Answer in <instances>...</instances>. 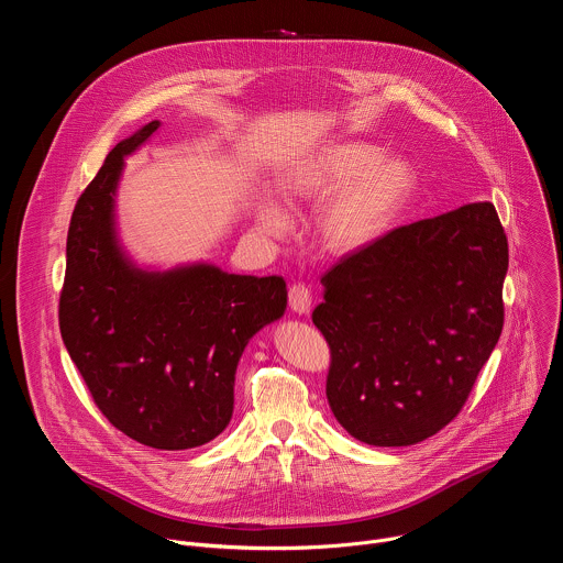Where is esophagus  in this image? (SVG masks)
<instances>
[{"label": "esophagus", "instance_id": "obj_1", "mask_svg": "<svg viewBox=\"0 0 563 563\" xmlns=\"http://www.w3.org/2000/svg\"><path fill=\"white\" fill-rule=\"evenodd\" d=\"M289 307L298 316L309 313V309H311V291L305 285H300V283L291 285L289 287Z\"/></svg>", "mask_w": 563, "mask_h": 563}]
</instances>
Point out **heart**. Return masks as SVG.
<instances>
[{
  "label": "heart",
  "mask_w": 563,
  "mask_h": 563,
  "mask_svg": "<svg viewBox=\"0 0 563 563\" xmlns=\"http://www.w3.org/2000/svg\"><path fill=\"white\" fill-rule=\"evenodd\" d=\"M417 187L415 167L404 157L380 155L363 140H336L313 146L283 169L278 194L285 207L298 209L329 198L320 207L316 231L336 256L363 252L391 227ZM256 224L269 238L289 233V216L272 200L256 209Z\"/></svg>",
  "instance_id": "1"
}]
</instances>
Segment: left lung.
Returning <instances> with one entry per match:
<instances>
[{
	"instance_id": "8db88e82",
	"label": "left lung",
	"mask_w": 563,
	"mask_h": 563,
	"mask_svg": "<svg viewBox=\"0 0 563 563\" xmlns=\"http://www.w3.org/2000/svg\"><path fill=\"white\" fill-rule=\"evenodd\" d=\"M508 240L493 202L391 229L320 278L336 421L376 448L445 428L504 330Z\"/></svg>"
}]
</instances>
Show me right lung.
<instances>
[{
  "mask_svg": "<svg viewBox=\"0 0 563 563\" xmlns=\"http://www.w3.org/2000/svg\"><path fill=\"white\" fill-rule=\"evenodd\" d=\"M157 129L153 120L118 142L75 205L59 332L120 432L155 450H189L229 426L238 361L285 313L287 285L211 263L140 267L129 256L115 213L124 157Z\"/></svg>",
  "mask_w": 563,
  "mask_h": 563,
  "instance_id": "1",
  "label": "right lung"
}]
</instances>
